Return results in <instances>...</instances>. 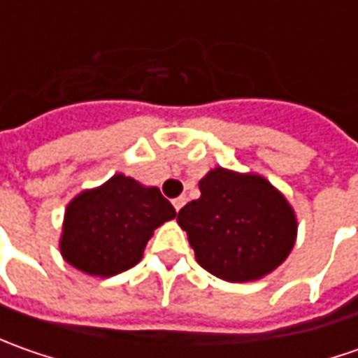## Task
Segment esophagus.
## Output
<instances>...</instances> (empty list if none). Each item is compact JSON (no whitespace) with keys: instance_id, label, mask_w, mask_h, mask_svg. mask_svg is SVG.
<instances>
[{"instance_id":"34e87169","label":"esophagus","mask_w":358,"mask_h":358,"mask_svg":"<svg viewBox=\"0 0 358 358\" xmlns=\"http://www.w3.org/2000/svg\"><path fill=\"white\" fill-rule=\"evenodd\" d=\"M185 203H187L185 197H177V199H173V207H175V211H181V207H183Z\"/></svg>"}]
</instances>
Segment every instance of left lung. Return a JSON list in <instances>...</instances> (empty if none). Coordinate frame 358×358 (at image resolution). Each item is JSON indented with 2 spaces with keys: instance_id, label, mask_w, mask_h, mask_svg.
<instances>
[{
  "instance_id": "obj_1",
  "label": "left lung",
  "mask_w": 358,
  "mask_h": 358,
  "mask_svg": "<svg viewBox=\"0 0 358 358\" xmlns=\"http://www.w3.org/2000/svg\"><path fill=\"white\" fill-rule=\"evenodd\" d=\"M201 197L177 213L201 267L229 282L255 281L291 253L296 221L267 179L217 167L199 181Z\"/></svg>"
}]
</instances>
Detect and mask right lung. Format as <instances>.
Segmentation results:
<instances>
[{"mask_svg": "<svg viewBox=\"0 0 358 358\" xmlns=\"http://www.w3.org/2000/svg\"><path fill=\"white\" fill-rule=\"evenodd\" d=\"M173 217V205L157 187L113 175L105 185L83 191L69 203L62 253L87 275L111 277L137 265L153 231Z\"/></svg>", "mask_w": 358, "mask_h": 358, "instance_id": "1", "label": "right lung"}]
</instances>
